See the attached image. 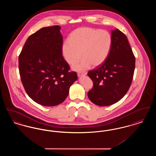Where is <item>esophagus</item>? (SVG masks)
<instances>
[{
    "instance_id": "1",
    "label": "esophagus",
    "mask_w": 156,
    "mask_h": 156,
    "mask_svg": "<svg viewBox=\"0 0 156 156\" xmlns=\"http://www.w3.org/2000/svg\"><path fill=\"white\" fill-rule=\"evenodd\" d=\"M87 73L85 72V71H83V72H79L78 73V76H79V77H80V76H81L82 75H87Z\"/></svg>"
}]
</instances>
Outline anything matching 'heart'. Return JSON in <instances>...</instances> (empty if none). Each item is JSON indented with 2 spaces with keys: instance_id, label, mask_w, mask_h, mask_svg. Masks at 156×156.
I'll return each mask as SVG.
<instances>
[{
  "instance_id": "heart-1",
  "label": "heart",
  "mask_w": 156,
  "mask_h": 156,
  "mask_svg": "<svg viewBox=\"0 0 156 156\" xmlns=\"http://www.w3.org/2000/svg\"><path fill=\"white\" fill-rule=\"evenodd\" d=\"M112 45V38L105 30L81 27L73 31L68 41L62 45V54L69 64H74L82 57L81 62L73 66L76 71L86 69L92 65L98 67L108 57Z\"/></svg>"
}]
</instances>
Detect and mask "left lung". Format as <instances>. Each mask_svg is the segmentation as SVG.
<instances>
[{"label": "left lung", "mask_w": 156, "mask_h": 156, "mask_svg": "<svg viewBox=\"0 0 156 156\" xmlns=\"http://www.w3.org/2000/svg\"><path fill=\"white\" fill-rule=\"evenodd\" d=\"M112 45L104 63L89 71L94 83L88 92L94 104L106 106L115 104L126 95L133 77L135 57L125 34L118 29L111 31Z\"/></svg>", "instance_id": "left-lung-1"}]
</instances>
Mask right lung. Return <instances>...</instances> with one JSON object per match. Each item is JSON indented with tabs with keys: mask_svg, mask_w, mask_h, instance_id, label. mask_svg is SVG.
<instances>
[{
	"mask_svg": "<svg viewBox=\"0 0 156 156\" xmlns=\"http://www.w3.org/2000/svg\"><path fill=\"white\" fill-rule=\"evenodd\" d=\"M59 26L43 27L26 40L19 57L21 81L27 95L45 106L63 102L77 80L62 55Z\"/></svg>",
	"mask_w": 156,
	"mask_h": 156,
	"instance_id": "add662e5",
	"label": "right lung"
}]
</instances>
